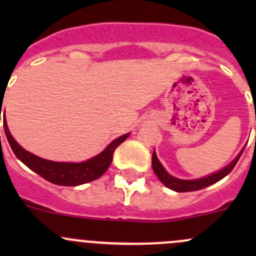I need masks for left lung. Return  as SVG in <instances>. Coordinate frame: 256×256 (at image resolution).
Listing matches in <instances>:
<instances>
[{"label": "left lung", "mask_w": 256, "mask_h": 256, "mask_svg": "<svg viewBox=\"0 0 256 256\" xmlns=\"http://www.w3.org/2000/svg\"><path fill=\"white\" fill-rule=\"evenodd\" d=\"M242 154V150L238 156L236 157V160H234L232 164H229L226 167H224L223 170H220V171L216 172V174H210V176L200 178V180H178V178L171 176L170 174H167L166 170L164 168L161 162H160L158 158H157L154 151V154H152V168H154V172L156 174V176L158 177V180H161L166 187H168L170 190H176V192H193V190H202V188L208 187V186L218 182V180H220L222 178L226 177V174H230L232 170L236 167V162L239 161Z\"/></svg>", "instance_id": "obj_1"}]
</instances>
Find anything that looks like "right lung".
Wrapping results in <instances>:
<instances>
[{
  "instance_id": "1",
  "label": "right lung",
  "mask_w": 256,
  "mask_h": 256,
  "mask_svg": "<svg viewBox=\"0 0 256 256\" xmlns=\"http://www.w3.org/2000/svg\"><path fill=\"white\" fill-rule=\"evenodd\" d=\"M4 128L10 146H11L12 151L16 154L17 158L22 161L33 172L47 180L48 182L58 186H79L102 177L112 164V154L116 147L128 138V134L120 136L118 138L114 140L98 156L92 157L85 162H80V164H70V162L48 161V160L40 158V157L26 151L12 138L8 126H7L6 118L4 121Z\"/></svg>"
}]
</instances>
